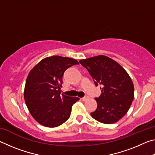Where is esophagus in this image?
Wrapping results in <instances>:
<instances>
[{
    "label": "esophagus",
    "instance_id": "1",
    "mask_svg": "<svg viewBox=\"0 0 155 155\" xmlns=\"http://www.w3.org/2000/svg\"><path fill=\"white\" fill-rule=\"evenodd\" d=\"M89 98V97L87 96H85V97H83V98H81V100H82L83 101H87V100Z\"/></svg>",
    "mask_w": 155,
    "mask_h": 155
}]
</instances>
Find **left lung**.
Returning a JSON list of instances; mask_svg holds the SVG:
<instances>
[{"label": "left lung", "mask_w": 155, "mask_h": 155, "mask_svg": "<svg viewBox=\"0 0 155 155\" xmlns=\"http://www.w3.org/2000/svg\"><path fill=\"white\" fill-rule=\"evenodd\" d=\"M96 86L102 93L96 98L97 109L91 117L104 124H113L127 114L134 98V85L127 71L114 60L104 55L82 59Z\"/></svg>", "instance_id": "8db88e82"}]
</instances>
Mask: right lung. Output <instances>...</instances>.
<instances>
[{
    "mask_svg": "<svg viewBox=\"0 0 155 155\" xmlns=\"http://www.w3.org/2000/svg\"><path fill=\"white\" fill-rule=\"evenodd\" d=\"M78 64L76 59L52 56L38 63L26 81L24 98L30 114L39 124L56 127L67 121L78 97L61 94L62 77L68 68Z\"/></svg>",
    "mask_w": 155,
    "mask_h": 155,
    "instance_id": "right-lung-1",
    "label": "right lung"
}]
</instances>
